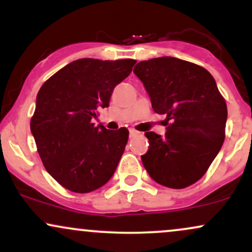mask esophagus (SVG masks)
<instances>
[{"mask_svg":"<svg viewBox=\"0 0 252 252\" xmlns=\"http://www.w3.org/2000/svg\"><path fill=\"white\" fill-rule=\"evenodd\" d=\"M137 135H138V132L136 131V130H134V129H130V130H129V136H130V138L135 137V136H137Z\"/></svg>","mask_w":252,"mask_h":252,"instance_id":"34e87169","label":"esophagus"}]
</instances>
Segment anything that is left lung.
Listing matches in <instances>:
<instances>
[{"mask_svg": "<svg viewBox=\"0 0 252 252\" xmlns=\"http://www.w3.org/2000/svg\"><path fill=\"white\" fill-rule=\"evenodd\" d=\"M156 114L166 115L164 136L146 132L149 149L141 156L150 178L169 189H185L206 173L225 138L227 108L215 78L195 63L173 57L138 63Z\"/></svg>", "mask_w": 252, "mask_h": 252, "instance_id": "left-lung-1", "label": "left lung"}]
</instances>
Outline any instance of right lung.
Segmentation results:
<instances>
[{"instance_id": "right-lung-1", "label": "right lung", "mask_w": 252, "mask_h": 252, "mask_svg": "<svg viewBox=\"0 0 252 252\" xmlns=\"http://www.w3.org/2000/svg\"><path fill=\"white\" fill-rule=\"evenodd\" d=\"M136 60H74L47 80L36 96L31 131L46 170L76 193L99 189L114 175L128 142L126 128L94 126L115 86Z\"/></svg>"}]
</instances>
